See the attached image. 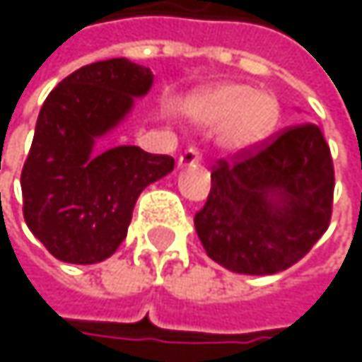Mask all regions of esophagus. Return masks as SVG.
Segmentation results:
<instances>
[{
  "mask_svg": "<svg viewBox=\"0 0 362 362\" xmlns=\"http://www.w3.org/2000/svg\"><path fill=\"white\" fill-rule=\"evenodd\" d=\"M201 161V155L197 148H186L178 159V168H188V165H197Z\"/></svg>",
  "mask_w": 362,
  "mask_h": 362,
  "instance_id": "obj_1",
  "label": "esophagus"
}]
</instances>
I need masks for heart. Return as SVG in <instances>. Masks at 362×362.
<instances>
[{
  "label": "heart",
  "instance_id": "heart-1",
  "mask_svg": "<svg viewBox=\"0 0 362 362\" xmlns=\"http://www.w3.org/2000/svg\"><path fill=\"white\" fill-rule=\"evenodd\" d=\"M188 115L205 127H222L220 144L239 153L272 134L281 110L270 94L247 86H220L192 98Z\"/></svg>",
  "mask_w": 362,
  "mask_h": 362
}]
</instances>
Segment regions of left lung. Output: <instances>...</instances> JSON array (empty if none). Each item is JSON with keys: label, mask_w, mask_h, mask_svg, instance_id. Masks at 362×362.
<instances>
[{"label": "left lung", "mask_w": 362, "mask_h": 362, "mask_svg": "<svg viewBox=\"0 0 362 362\" xmlns=\"http://www.w3.org/2000/svg\"><path fill=\"white\" fill-rule=\"evenodd\" d=\"M333 161L315 123L220 159L207 203L194 216L207 255L239 274H274L323 237L333 205Z\"/></svg>", "instance_id": "1"}]
</instances>
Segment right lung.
<instances>
[{"label": "right lung", "mask_w": 362, "mask_h": 362, "mask_svg": "<svg viewBox=\"0 0 362 362\" xmlns=\"http://www.w3.org/2000/svg\"><path fill=\"white\" fill-rule=\"evenodd\" d=\"M151 88V69L110 58L64 77L39 110L21 174L23 214L29 230L60 262L110 257L127 235L140 192L174 170L172 157L140 146L94 151Z\"/></svg>", "instance_id": "1"}]
</instances>
